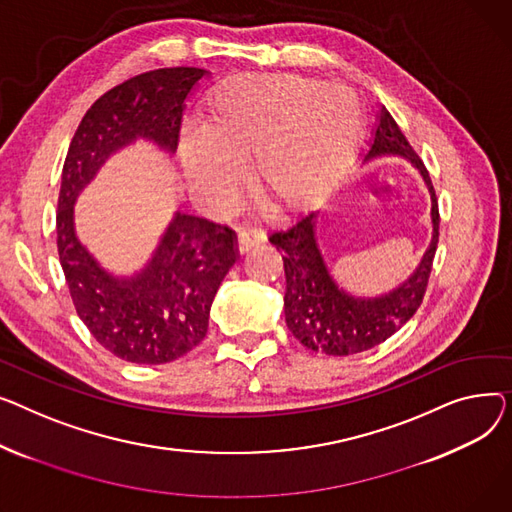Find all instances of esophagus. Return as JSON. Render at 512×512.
Returning <instances> with one entry per match:
<instances>
[{"instance_id": "34e87169", "label": "esophagus", "mask_w": 512, "mask_h": 512, "mask_svg": "<svg viewBox=\"0 0 512 512\" xmlns=\"http://www.w3.org/2000/svg\"><path fill=\"white\" fill-rule=\"evenodd\" d=\"M266 235L262 231H256V229H244L237 233V250L239 254H246L248 250H252L254 246H260L264 244Z\"/></svg>"}]
</instances>
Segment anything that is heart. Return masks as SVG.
I'll list each match as a JSON object with an SVG mask.
<instances>
[{
	"mask_svg": "<svg viewBox=\"0 0 512 512\" xmlns=\"http://www.w3.org/2000/svg\"><path fill=\"white\" fill-rule=\"evenodd\" d=\"M362 103L353 90L304 76H246L221 86L204 126H186L179 157L192 186L227 202L254 161L260 194L302 210L333 190L357 155Z\"/></svg>",
	"mask_w": 512,
	"mask_h": 512,
	"instance_id": "1",
	"label": "heart"
}]
</instances>
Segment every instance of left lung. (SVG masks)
<instances>
[{
  "instance_id": "8db88e82",
  "label": "left lung",
  "mask_w": 512,
  "mask_h": 512,
  "mask_svg": "<svg viewBox=\"0 0 512 512\" xmlns=\"http://www.w3.org/2000/svg\"><path fill=\"white\" fill-rule=\"evenodd\" d=\"M401 157L422 175L432 200V242L413 275L397 289L378 297H359L343 289L324 262L316 239V213L299 217L287 229L268 235V242L283 252L285 266V322L304 347L326 355H353L368 351L397 330L422 306L432 260L438 244V200L428 169L403 136L397 122L380 109L364 161Z\"/></svg>"
}]
</instances>
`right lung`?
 Here are the masks:
<instances>
[{
    "label": "right lung",
    "mask_w": 512,
    "mask_h": 512,
    "mask_svg": "<svg viewBox=\"0 0 512 512\" xmlns=\"http://www.w3.org/2000/svg\"><path fill=\"white\" fill-rule=\"evenodd\" d=\"M206 74L161 68L107 90L82 117L64 163L57 252L72 302L90 335L132 364L173 362L206 337L210 306L239 256L235 231L175 213L153 258L140 273L122 277L78 239L74 204L117 150L146 140L175 155L186 99Z\"/></svg>",
    "instance_id": "obj_1"
}]
</instances>
